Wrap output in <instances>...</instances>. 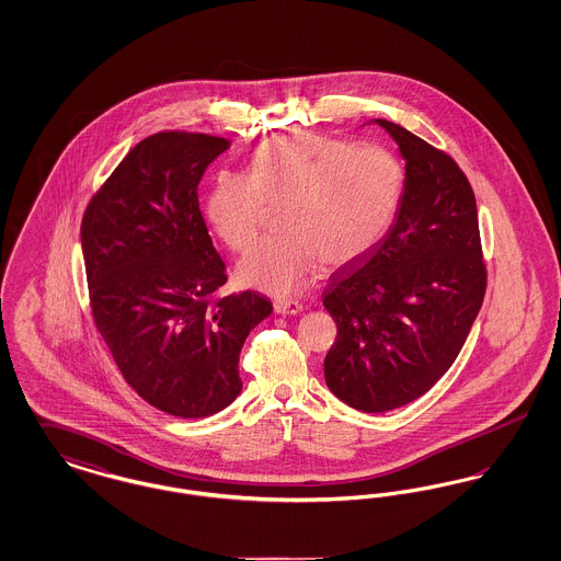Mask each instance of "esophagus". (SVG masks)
<instances>
[{
    "label": "esophagus",
    "instance_id": "obj_1",
    "mask_svg": "<svg viewBox=\"0 0 561 561\" xmlns=\"http://www.w3.org/2000/svg\"><path fill=\"white\" fill-rule=\"evenodd\" d=\"M273 309L277 316H298L302 311V305L293 298H279L273 302Z\"/></svg>",
    "mask_w": 561,
    "mask_h": 561
}]
</instances>
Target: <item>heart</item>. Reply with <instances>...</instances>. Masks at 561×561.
I'll return each instance as SVG.
<instances>
[{"label": "heart", "instance_id": "1", "mask_svg": "<svg viewBox=\"0 0 561 561\" xmlns=\"http://www.w3.org/2000/svg\"><path fill=\"white\" fill-rule=\"evenodd\" d=\"M403 195L400 161L387 149L316 134L267 138L250 172L220 170L204 214L225 245L256 240L267 206H282L284 233L259 241L238 265L243 286L296 294L318 265L343 267L370 254L396 222Z\"/></svg>", "mask_w": 561, "mask_h": 561}]
</instances>
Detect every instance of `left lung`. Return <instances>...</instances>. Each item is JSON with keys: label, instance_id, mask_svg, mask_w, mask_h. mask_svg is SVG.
<instances>
[{"label": "left lung", "instance_id": "obj_1", "mask_svg": "<svg viewBox=\"0 0 561 561\" xmlns=\"http://www.w3.org/2000/svg\"><path fill=\"white\" fill-rule=\"evenodd\" d=\"M400 147L403 195L393 227L364 259L336 268L323 307L336 343L328 389L359 412L419 400L448 373L485 294L478 204L456 161L393 122L373 119Z\"/></svg>", "mask_w": 561, "mask_h": 561}]
</instances>
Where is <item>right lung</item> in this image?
Masks as SVG:
<instances>
[{
	"mask_svg": "<svg viewBox=\"0 0 561 561\" xmlns=\"http://www.w3.org/2000/svg\"><path fill=\"white\" fill-rule=\"evenodd\" d=\"M227 138L140 140L92 197L81 250L92 316L126 382L165 414L202 419L240 396L250 330L271 316L259 293L213 300L225 282L197 185Z\"/></svg>",
	"mask_w": 561,
	"mask_h": 561,
	"instance_id": "add662e5",
	"label": "right lung"
}]
</instances>
